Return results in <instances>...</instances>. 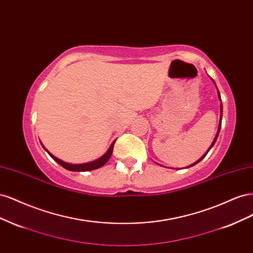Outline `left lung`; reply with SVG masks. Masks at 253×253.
Here are the masks:
<instances>
[{"label":"left lung","mask_w":253,"mask_h":253,"mask_svg":"<svg viewBox=\"0 0 253 253\" xmlns=\"http://www.w3.org/2000/svg\"><path fill=\"white\" fill-rule=\"evenodd\" d=\"M218 97H219V99H220V95H219V91H218ZM220 101H221V99H220ZM221 118H223V104H220V122H219V126H218V132H217V134H216V136H215V138H214V141H213V142H212V144H211V148L213 147V145H214V143H215V141H216V139H217V137H218V134H219V131H220V126H221ZM211 148H210V149H211ZM210 149L208 150V152L210 151ZM206 155H207V153H206V154H205V155H204V156H203V157H202V158H201L200 160H198V162H196L195 164H197V163H200V162H201V160H202V159H203V158H204V157H205ZM195 164H193L192 166H194Z\"/></svg>","instance_id":"1"}]
</instances>
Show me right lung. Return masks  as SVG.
Returning <instances> with one entry per match:
<instances>
[{
  "mask_svg": "<svg viewBox=\"0 0 253 253\" xmlns=\"http://www.w3.org/2000/svg\"><path fill=\"white\" fill-rule=\"evenodd\" d=\"M114 144H115V141L112 143L111 148L109 149V151L106 152V154H104L101 158H99L97 160H95V162H91V163H87V164H82V165H72V164H67V163H64L62 162V160H60L59 158L55 157L52 154H50V153L47 151L48 154L50 155V157L55 160V162H57L60 166H62L63 168H65L66 170H70V171H75V172H84V171H91V170H95V169H98V168H101L102 166H104L106 163L109 162V159L111 158L112 156V153H113V149H114Z\"/></svg>",
  "mask_w": 253,
  "mask_h": 253,
  "instance_id": "add662e5",
  "label": "right lung"
}]
</instances>
